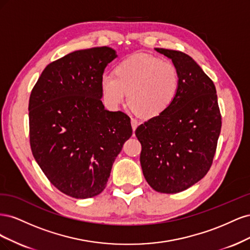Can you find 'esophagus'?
Segmentation results:
<instances>
[{"mask_svg":"<svg viewBox=\"0 0 250 250\" xmlns=\"http://www.w3.org/2000/svg\"><path fill=\"white\" fill-rule=\"evenodd\" d=\"M138 125H139V122H138V120H135V119H131V126H132V129H133V131L137 129V127H138Z\"/></svg>","mask_w":250,"mask_h":250,"instance_id":"obj_1","label":"esophagus"}]
</instances>
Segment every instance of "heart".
<instances>
[{"instance_id": "1", "label": "heart", "mask_w": 250, "mask_h": 250, "mask_svg": "<svg viewBox=\"0 0 250 250\" xmlns=\"http://www.w3.org/2000/svg\"><path fill=\"white\" fill-rule=\"evenodd\" d=\"M179 74L170 62L147 54H134L121 62L116 75L105 73L101 88L110 108H117L128 94V103L139 116H161L175 99Z\"/></svg>"}]
</instances>
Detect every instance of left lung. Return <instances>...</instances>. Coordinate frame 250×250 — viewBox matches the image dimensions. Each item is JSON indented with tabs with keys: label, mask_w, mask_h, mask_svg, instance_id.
Segmentation results:
<instances>
[{
	"label": "left lung",
	"mask_w": 250,
	"mask_h": 250,
	"mask_svg": "<svg viewBox=\"0 0 250 250\" xmlns=\"http://www.w3.org/2000/svg\"><path fill=\"white\" fill-rule=\"evenodd\" d=\"M172 60L179 74L175 99L161 116L140 125L144 177L160 193L174 194L192 187L208 172L221 131L216 87L185 53L155 48Z\"/></svg>",
	"instance_id": "left-lung-1"
}]
</instances>
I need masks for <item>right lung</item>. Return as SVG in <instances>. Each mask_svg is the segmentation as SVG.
Wrapping results in <instances>:
<instances>
[{
	"instance_id": "obj_1",
	"label": "right lung",
	"mask_w": 250,
	"mask_h": 250,
	"mask_svg": "<svg viewBox=\"0 0 250 250\" xmlns=\"http://www.w3.org/2000/svg\"><path fill=\"white\" fill-rule=\"evenodd\" d=\"M116 57L109 47L74 51L48 64L30 95L32 154L51 184L73 198L104 190L132 134L130 118L101 101V78Z\"/></svg>"
}]
</instances>
